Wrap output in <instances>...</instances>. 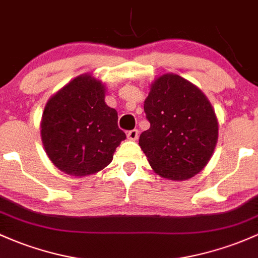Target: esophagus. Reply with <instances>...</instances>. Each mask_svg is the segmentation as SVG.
Instances as JSON below:
<instances>
[{
	"instance_id": "obj_1",
	"label": "esophagus",
	"mask_w": 258,
	"mask_h": 258,
	"mask_svg": "<svg viewBox=\"0 0 258 258\" xmlns=\"http://www.w3.org/2000/svg\"><path fill=\"white\" fill-rule=\"evenodd\" d=\"M128 139L129 140H137L138 137H139V130L138 129H133L130 130V132H128Z\"/></svg>"
}]
</instances>
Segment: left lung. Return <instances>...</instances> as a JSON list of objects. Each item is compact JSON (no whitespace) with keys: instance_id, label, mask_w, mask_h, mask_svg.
Returning <instances> with one entry per match:
<instances>
[{"instance_id":"1","label":"left lung","mask_w":258,"mask_h":258,"mask_svg":"<svg viewBox=\"0 0 258 258\" xmlns=\"http://www.w3.org/2000/svg\"><path fill=\"white\" fill-rule=\"evenodd\" d=\"M144 110L150 128L141 133L139 145L152 170L172 181L201 172L218 141V119L206 95L183 77L166 74L151 84Z\"/></svg>"}]
</instances>
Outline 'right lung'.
<instances>
[{"label":"right lung","instance_id":"obj_1","mask_svg":"<svg viewBox=\"0 0 258 258\" xmlns=\"http://www.w3.org/2000/svg\"><path fill=\"white\" fill-rule=\"evenodd\" d=\"M106 87L92 75H80L57 91L44 108L40 135L50 161L70 176L103 170L125 133L118 113L104 102Z\"/></svg>","mask_w":258,"mask_h":258}]
</instances>
